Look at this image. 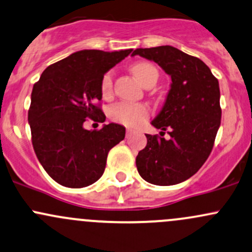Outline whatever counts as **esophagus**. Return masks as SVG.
<instances>
[{
  "instance_id": "esophagus-1",
  "label": "esophagus",
  "mask_w": 252,
  "mask_h": 252,
  "mask_svg": "<svg viewBox=\"0 0 252 252\" xmlns=\"http://www.w3.org/2000/svg\"><path fill=\"white\" fill-rule=\"evenodd\" d=\"M131 134H133V130L131 129H126V137H130Z\"/></svg>"
}]
</instances>
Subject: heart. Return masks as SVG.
Instances as JSON below:
<instances>
[{
    "label": "heart",
    "instance_id": "obj_1",
    "mask_svg": "<svg viewBox=\"0 0 252 252\" xmlns=\"http://www.w3.org/2000/svg\"><path fill=\"white\" fill-rule=\"evenodd\" d=\"M137 81L145 86L151 78H158V71L153 65L148 63H135L131 68ZM112 72H106L101 79V93L104 96H108L112 92ZM150 110L146 105L130 104V102H118L111 106L110 117L118 123L128 126H139L148 118Z\"/></svg>",
    "mask_w": 252,
    "mask_h": 252
}]
</instances>
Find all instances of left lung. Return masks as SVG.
<instances>
[{
    "label": "left lung",
    "instance_id": "8db88e82",
    "mask_svg": "<svg viewBox=\"0 0 252 252\" xmlns=\"http://www.w3.org/2000/svg\"><path fill=\"white\" fill-rule=\"evenodd\" d=\"M131 55L157 63L171 77L165 102L152 121L161 136L146 135V147L136 157L137 171L157 186L186 181L208 159L221 124L219 81L202 60L175 47L137 48ZM165 130L168 140L162 137Z\"/></svg>",
    "mask_w": 252,
    "mask_h": 252
}]
</instances>
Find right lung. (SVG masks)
Returning <instances> with one entry per match:
<instances>
[{
    "label": "right lung",
    "instance_id": "add662e5",
    "mask_svg": "<svg viewBox=\"0 0 252 252\" xmlns=\"http://www.w3.org/2000/svg\"><path fill=\"white\" fill-rule=\"evenodd\" d=\"M131 50H79L48 66L33 84L28 118L32 146L58 184L82 189L96 182L110 150L126 136L121 124H104L100 130H87L83 124L87 118L105 122L97 105L102 76Z\"/></svg>",
    "mask_w": 252,
    "mask_h": 252
}]
</instances>
